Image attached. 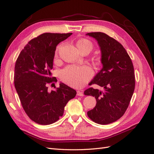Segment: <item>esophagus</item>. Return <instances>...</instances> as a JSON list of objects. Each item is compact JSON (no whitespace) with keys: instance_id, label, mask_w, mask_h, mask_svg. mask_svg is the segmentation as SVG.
Here are the masks:
<instances>
[{"instance_id":"obj_1","label":"esophagus","mask_w":154,"mask_h":154,"mask_svg":"<svg viewBox=\"0 0 154 154\" xmlns=\"http://www.w3.org/2000/svg\"><path fill=\"white\" fill-rule=\"evenodd\" d=\"M77 96H83V93L80 91H77Z\"/></svg>"}]
</instances>
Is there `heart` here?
<instances>
[{
  "mask_svg": "<svg viewBox=\"0 0 154 154\" xmlns=\"http://www.w3.org/2000/svg\"><path fill=\"white\" fill-rule=\"evenodd\" d=\"M76 46L81 52L87 50L90 51L93 48L91 41L85 38H81L76 42ZM57 55V52L56 56ZM92 75V70L88 66L78 67L68 66L61 72L62 80L68 85L74 88H80L84 85Z\"/></svg>",
  "mask_w": 154,
  "mask_h": 154,
  "instance_id": "b5f03b06",
  "label": "heart"
}]
</instances>
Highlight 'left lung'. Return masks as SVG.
<instances>
[{"label": "left lung", "instance_id": "obj_1", "mask_svg": "<svg viewBox=\"0 0 154 154\" xmlns=\"http://www.w3.org/2000/svg\"><path fill=\"white\" fill-rule=\"evenodd\" d=\"M101 51L103 67L91 82L104 88L100 91L89 88L86 96L96 100L94 109L88 111L89 118L96 123L107 125L119 119L127 110L135 88L134 69L127 51L117 40L103 32H88Z\"/></svg>", "mask_w": 154, "mask_h": 154}]
</instances>
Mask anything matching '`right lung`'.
I'll return each instance as SVG.
<instances>
[{"label": "right lung", "mask_w": 154, "mask_h": 154, "mask_svg": "<svg viewBox=\"0 0 154 154\" xmlns=\"http://www.w3.org/2000/svg\"><path fill=\"white\" fill-rule=\"evenodd\" d=\"M72 34H42L29 42L16 61V91L26 113L36 123L46 125L57 122L67 102L76 95L75 90L62 82L54 91H49L48 87L57 81L51 72L57 46Z\"/></svg>", "instance_id": "obj_1"}]
</instances>
